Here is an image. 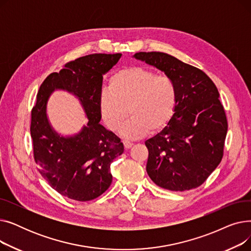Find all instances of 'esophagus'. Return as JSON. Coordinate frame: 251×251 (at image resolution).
<instances>
[{
	"label": "esophagus",
	"instance_id": "1",
	"mask_svg": "<svg viewBox=\"0 0 251 251\" xmlns=\"http://www.w3.org/2000/svg\"><path fill=\"white\" fill-rule=\"evenodd\" d=\"M123 144H124L125 149H130L131 147L133 146V143H132V142H130V141H128V140H124V141H123Z\"/></svg>",
	"mask_w": 251,
	"mask_h": 251
}]
</instances>
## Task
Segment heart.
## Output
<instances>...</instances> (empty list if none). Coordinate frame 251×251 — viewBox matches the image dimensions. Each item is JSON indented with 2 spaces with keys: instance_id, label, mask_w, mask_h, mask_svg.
<instances>
[{
  "instance_id": "b5f03b06",
  "label": "heart",
  "mask_w": 251,
  "mask_h": 251,
  "mask_svg": "<svg viewBox=\"0 0 251 251\" xmlns=\"http://www.w3.org/2000/svg\"><path fill=\"white\" fill-rule=\"evenodd\" d=\"M176 102L177 89L172 79L135 66L111 78L110 88L100 92L99 108L105 126L114 132L121 128L129 114L132 116L121 133L135 139L149 131L155 133L162 130L172 118Z\"/></svg>"
}]
</instances>
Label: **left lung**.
Masks as SVG:
<instances>
[{
	"mask_svg": "<svg viewBox=\"0 0 251 251\" xmlns=\"http://www.w3.org/2000/svg\"><path fill=\"white\" fill-rule=\"evenodd\" d=\"M133 57L165 72L177 89L174 115L146 141L150 178L172 191L201 186L223 159L228 130L217 86L201 69L165 52L139 51Z\"/></svg>",
	"mask_w": 251,
	"mask_h": 251,
	"instance_id": "left-lung-1",
	"label": "left lung"
}]
</instances>
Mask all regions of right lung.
I'll use <instances>...</instances> for the list:
<instances>
[{"label": "right lung", "instance_id": "1", "mask_svg": "<svg viewBox=\"0 0 251 251\" xmlns=\"http://www.w3.org/2000/svg\"><path fill=\"white\" fill-rule=\"evenodd\" d=\"M121 56L91 54L68 62L50 73L37 92L30 125L34 161L50 186L68 199L88 201L101 195L113 180L111 164L124 151L121 139L100 124L99 108L102 75ZM55 89L67 90L81 100L89 123L78 135L60 137L48 123L46 103Z\"/></svg>", "mask_w": 251, "mask_h": 251}]
</instances>
